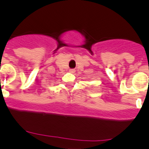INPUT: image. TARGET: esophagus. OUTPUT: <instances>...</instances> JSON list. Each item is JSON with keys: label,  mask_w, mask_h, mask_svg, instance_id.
<instances>
[{"label": "esophagus", "mask_w": 149, "mask_h": 149, "mask_svg": "<svg viewBox=\"0 0 149 149\" xmlns=\"http://www.w3.org/2000/svg\"><path fill=\"white\" fill-rule=\"evenodd\" d=\"M75 71H76V70H75L74 69H70V73H75Z\"/></svg>", "instance_id": "obj_1"}]
</instances>
